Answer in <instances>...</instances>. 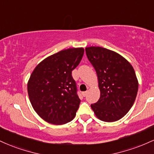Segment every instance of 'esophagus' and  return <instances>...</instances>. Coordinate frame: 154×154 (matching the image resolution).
I'll return each instance as SVG.
<instances>
[{
	"label": "esophagus",
	"mask_w": 154,
	"mask_h": 154,
	"mask_svg": "<svg viewBox=\"0 0 154 154\" xmlns=\"http://www.w3.org/2000/svg\"><path fill=\"white\" fill-rule=\"evenodd\" d=\"M87 93H88V92H87V91H85V92H82V94L83 96L85 97V96H86V95H87Z\"/></svg>",
	"instance_id": "obj_1"
}]
</instances>
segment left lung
<instances>
[{
    "label": "left lung",
    "instance_id": "1",
    "mask_svg": "<svg viewBox=\"0 0 154 154\" xmlns=\"http://www.w3.org/2000/svg\"><path fill=\"white\" fill-rule=\"evenodd\" d=\"M88 60L94 67L100 95L91 104L95 116L112 122L123 117L133 105L138 82L132 65L121 55L101 47L85 48Z\"/></svg>",
    "mask_w": 154,
    "mask_h": 154
}]
</instances>
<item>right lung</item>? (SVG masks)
Returning <instances> with one entry per match:
<instances>
[{
  "instance_id": "right-lung-1",
  "label": "right lung",
  "mask_w": 154,
  "mask_h": 154,
  "mask_svg": "<svg viewBox=\"0 0 154 154\" xmlns=\"http://www.w3.org/2000/svg\"><path fill=\"white\" fill-rule=\"evenodd\" d=\"M83 54L82 48L59 51L42 61L30 75L27 84L29 100L47 122L63 125L75 118L80 99L72 72Z\"/></svg>"
}]
</instances>
